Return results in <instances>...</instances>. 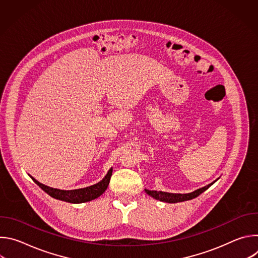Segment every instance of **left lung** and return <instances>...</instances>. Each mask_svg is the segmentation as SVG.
Segmentation results:
<instances>
[{
	"instance_id": "1",
	"label": "left lung",
	"mask_w": 258,
	"mask_h": 258,
	"mask_svg": "<svg viewBox=\"0 0 258 258\" xmlns=\"http://www.w3.org/2000/svg\"><path fill=\"white\" fill-rule=\"evenodd\" d=\"M215 181L216 180H214L213 182L209 183V185H207L203 188H200V189H198L192 193H188V194H173V193H167V192H162V191H151V190H145V191L149 196L153 197L156 200H159L162 202H167V203H177V202L187 201V200H191V199L198 197L200 194H202L204 191H206L211 185H213Z\"/></svg>"
}]
</instances>
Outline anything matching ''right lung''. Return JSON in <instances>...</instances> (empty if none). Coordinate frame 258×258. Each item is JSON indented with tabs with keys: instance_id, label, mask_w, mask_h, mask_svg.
Listing matches in <instances>:
<instances>
[{
	"instance_id": "obj_1",
	"label": "right lung",
	"mask_w": 258,
	"mask_h": 258,
	"mask_svg": "<svg viewBox=\"0 0 258 258\" xmlns=\"http://www.w3.org/2000/svg\"><path fill=\"white\" fill-rule=\"evenodd\" d=\"M111 175H112V167L108 170L105 177L102 180H100L99 182L95 183V185L84 188V189L68 190V191L54 189V188L45 186L44 183H41L34 177H32V176H30V177L36 183V185L40 186V188L42 190H44L47 194H49L51 197H53L55 199L69 202V203H84V202L94 200V199L98 198L99 196H101L106 191Z\"/></svg>"
}]
</instances>
